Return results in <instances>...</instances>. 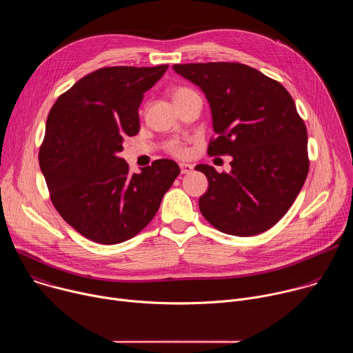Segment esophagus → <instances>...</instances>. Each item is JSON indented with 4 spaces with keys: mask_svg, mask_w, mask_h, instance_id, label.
Wrapping results in <instances>:
<instances>
[{
    "mask_svg": "<svg viewBox=\"0 0 353 353\" xmlns=\"http://www.w3.org/2000/svg\"><path fill=\"white\" fill-rule=\"evenodd\" d=\"M180 170H181V174H188V173L192 172V165L180 163Z\"/></svg>",
    "mask_w": 353,
    "mask_h": 353,
    "instance_id": "34e87169",
    "label": "esophagus"
}]
</instances>
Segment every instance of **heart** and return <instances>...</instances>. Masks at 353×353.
Here are the masks:
<instances>
[{
    "label": "heart",
    "mask_w": 353,
    "mask_h": 353,
    "mask_svg": "<svg viewBox=\"0 0 353 353\" xmlns=\"http://www.w3.org/2000/svg\"><path fill=\"white\" fill-rule=\"evenodd\" d=\"M191 93H195V92L192 89L187 88V86H176V88H173L172 89V99H173L174 105L177 102H180L181 99H184L188 94H191ZM165 149H166L168 154H170V155H173L176 158H185L188 155V146H187V143L180 141V139H170L166 143Z\"/></svg>",
    "instance_id": "obj_1"
}]
</instances>
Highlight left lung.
<instances>
[{"mask_svg": "<svg viewBox=\"0 0 353 353\" xmlns=\"http://www.w3.org/2000/svg\"><path fill=\"white\" fill-rule=\"evenodd\" d=\"M211 105L210 157L230 155L232 172L198 165L208 179L199 211L219 232L256 236L289 211L309 173L307 130L289 92L240 63L174 64Z\"/></svg>", "mask_w": 353, "mask_h": 353, "instance_id": "1", "label": "left lung"}]
</instances>
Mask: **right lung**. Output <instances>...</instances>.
<instances>
[{
  "instance_id": "1",
  "label": "right lung",
  "mask_w": 353,
  "mask_h": 353,
  "mask_svg": "<svg viewBox=\"0 0 353 353\" xmlns=\"http://www.w3.org/2000/svg\"><path fill=\"white\" fill-rule=\"evenodd\" d=\"M169 65L99 68L59 96L46 123L39 165L61 218L86 239L119 244L157 215L180 174L158 159L130 173L119 152L139 131L138 108Z\"/></svg>"
}]
</instances>
